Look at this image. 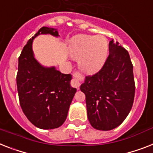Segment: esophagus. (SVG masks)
<instances>
[{
	"label": "esophagus",
	"instance_id": "obj_1",
	"mask_svg": "<svg viewBox=\"0 0 153 153\" xmlns=\"http://www.w3.org/2000/svg\"><path fill=\"white\" fill-rule=\"evenodd\" d=\"M82 75L79 72H74L73 74V79L71 81V85L73 87L79 88L81 85V82L82 81Z\"/></svg>",
	"mask_w": 153,
	"mask_h": 153
}]
</instances>
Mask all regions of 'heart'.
Wrapping results in <instances>:
<instances>
[{"instance_id":"b5f03b06","label":"heart","mask_w":153,"mask_h":153,"mask_svg":"<svg viewBox=\"0 0 153 153\" xmlns=\"http://www.w3.org/2000/svg\"><path fill=\"white\" fill-rule=\"evenodd\" d=\"M69 53L72 58L78 59L81 70L87 73L94 72L106 61L108 43L104 36L79 35L71 42Z\"/></svg>"}]
</instances>
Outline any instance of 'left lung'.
<instances>
[{
  "instance_id": "obj_1",
  "label": "left lung",
  "mask_w": 153,
  "mask_h": 153,
  "mask_svg": "<svg viewBox=\"0 0 153 153\" xmlns=\"http://www.w3.org/2000/svg\"><path fill=\"white\" fill-rule=\"evenodd\" d=\"M85 95L89 123L111 130L124 121L133 106L135 83L128 52L111 40L109 56L97 73L86 76L80 86Z\"/></svg>"
}]
</instances>
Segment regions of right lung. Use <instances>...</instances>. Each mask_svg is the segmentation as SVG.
I'll return each instance as SVG.
<instances>
[{
	"instance_id": "right-lung-1",
	"label": "right lung",
	"mask_w": 153,
	"mask_h": 153,
	"mask_svg": "<svg viewBox=\"0 0 153 153\" xmlns=\"http://www.w3.org/2000/svg\"><path fill=\"white\" fill-rule=\"evenodd\" d=\"M58 37L56 29L42 27L23 47L19 57L16 76L20 106L30 123L43 130L58 128L68 116L76 89L71 86V74L55 67L45 68L34 58L32 43L40 34Z\"/></svg>"
}]
</instances>
